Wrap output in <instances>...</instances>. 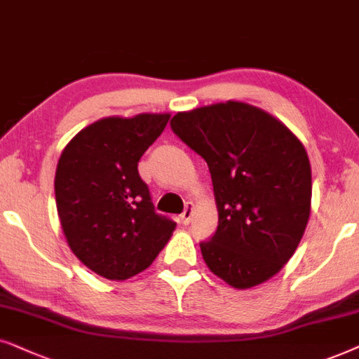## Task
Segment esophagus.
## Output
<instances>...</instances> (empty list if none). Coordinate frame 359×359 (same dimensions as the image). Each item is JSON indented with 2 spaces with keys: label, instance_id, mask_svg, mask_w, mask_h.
<instances>
[{
  "label": "esophagus",
  "instance_id": "obj_1",
  "mask_svg": "<svg viewBox=\"0 0 359 359\" xmlns=\"http://www.w3.org/2000/svg\"><path fill=\"white\" fill-rule=\"evenodd\" d=\"M192 215H194V205H192V203H187V207H185L184 213L180 215V218H179L180 224H184V226H187V224H190V219H192Z\"/></svg>",
  "mask_w": 359,
  "mask_h": 359
}]
</instances>
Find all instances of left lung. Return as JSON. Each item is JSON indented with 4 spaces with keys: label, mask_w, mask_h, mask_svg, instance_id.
<instances>
[{
    "label": "left lung",
    "mask_w": 359,
    "mask_h": 359,
    "mask_svg": "<svg viewBox=\"0 0 359 359\" xmlns=\"http://www.w3.org/2000/svg\"><path fill=\"white\" fill-rule=\"evenodd\" d=\"M170 128L212 174L218 226L200 243L208 269L235 289L266 283L292 257L310 217L312 170L302 142L241 102L177 113Z\"/></svg>",
    "instance_id": "obj_1"
}]
</instances>
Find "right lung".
Segmentation results:
<instances>
[{
	"label": "right lung",
	"instance_id": "obj_1",
	"mask_svg": "<svg viewBox=\"0 0 359 359\" xmlns=\"http://www.w3.org/2000/svg\"><path fill=\"white\" fill-rule=\"evenodd\" d=\"M170 114L103 118L62 151L55 202L74 255L109 280L147 269L170 240L175 222L156 213L137 162Z\"/></svg>",
	"mask_w": 359,
	"mask_h": 359
}]
</instances>
